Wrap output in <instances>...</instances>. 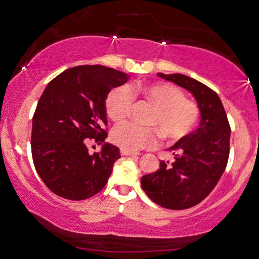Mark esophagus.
<instances>
[{
    "mask_svg": "<svg viewBox=\"0 0 259 259\" xmlns=\"http://www.w3.org/2000/svg\"><path fill=\"white\" fill-rule=\"evenodd\" d=\"M121 154L122 156H138V153H135V152L128 151V149H124V148L121 149Z\"/></svg>",
    "mask_w": 259,
    "mask_h": 259,
    "instance_id": "34e87169",
    "label": "esophagus"
}]
</instances>
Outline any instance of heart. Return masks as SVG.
I'll return each instance as SVG.
<instances>
[{"label":"heart","mask_w":259,"mask_h":259,"mask_svg":"<svg viewBox=\"0 0 259 259\" xmlns=\"http://www.w3.org/2000/svg\"><path fill=\"white\" fill-rule=\"evenodd\" d=\"M133 90L143 93L154 103L158 110L149 123L157 127L164 137L180 140L188 135L198 119V108L189 102L180 89L166 82L137 84ZM135 95L128 86H118L107 95L105 101L106 113L113 122H122L128 117L132 110ZM112 141L119 147L128 151L149 148L157 143L156 130L141 128L133 123H122L112 131Z\"/></svg>","instance_id":"obj_1"}]
</instances>
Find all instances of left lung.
<instances>
[{
  "label": "left lung",
  "instance_id": "1",
  "mask_svg": "<svg viewBox=\"0 0 259 259\" xmlns=\"http://www.w3.org/2000/svg\"><path fill=\"white\" fill-rule=\"evenodd\" d=\"M193 95L201 112L198 128L176 142L168 151L175 162L161 161L159 169L141 178L145 193L158 206L186 209L203 201L213 191L227 166L229 127L217 93L185 74L157 73Z\"/></svg>",
  "mask_w": 259,
  "mask_h": 259
}]
</instances>
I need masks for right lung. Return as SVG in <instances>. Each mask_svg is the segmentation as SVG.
Segmentation results:
<instances>
[{"label": "right lung", "mask_w": 259, "mask_h": 259, "mask_svg": "<svg viewBox=\"0 0 259 259\" xmlns=\"http://www.w3.org/2000/svg\"><path fill=\"white\" fill-rule=\"evenodd\" d=\"M127 81L124 72L86 65L63 71L47 84L32 118L31 149L34 168L55 194L82 201L106 186L121 154L105 143V101ZM90 140L104 143L100 152L88 153Z\"/></svg>", "instance_id": "right-lung-1"}]
</instances>
